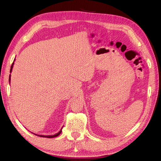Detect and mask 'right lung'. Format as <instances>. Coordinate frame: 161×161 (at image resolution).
<instances>
[{"mask_svg":"<svg viewBox=\"0 0 161 161\" xmlns=\"http://www.w3.org/2000/svg\"><path fill=\"white\" fill-rule=\"evenodd\" d=\"M15 60V58H14V61ZM13 65H14V62H13V63L12 64V65H11V70H10V72H12V69H13ZM11 82V75H9V83H10ZM62 129L58 131V132L57 133V134H53V135H47V136H44V135H37V134H34V133H33V134H34L35 135H37V136H40V137H43V138H54V137H56V136H59L60 134H61V132H62Z\"/></svg>","mask_w":161,"mask_h":161,"instance_id":"right-lung-1","label":"right lung"}]
</instances>
